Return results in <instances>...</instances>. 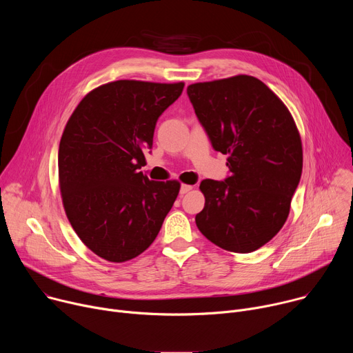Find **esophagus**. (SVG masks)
I'll list each match as a JSON object with an SVG mask.
<instances>
[{"label":"esophagus","instance_id":"1","mask_svg":"<svg viewBox=\"0 0 353 353\" xmlns=\"http://www.w3.org/2000/svg\"><path fill=\"white\" fill-rule=\"evenodd\" d=\"M192 190V185H188V184H183L181 187H180V194L181 195H184V194H187L188 191H191Z\"/></svg>","mask_w":353,"mask_h":353}]
</instances>
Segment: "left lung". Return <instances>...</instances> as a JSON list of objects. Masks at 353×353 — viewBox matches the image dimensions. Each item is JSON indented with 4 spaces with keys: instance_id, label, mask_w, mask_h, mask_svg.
I'll use <instances>...</instances> for the list:
<instances>
[{
    "instance_id": "left-lung-1",
    "label": "left lung",
    "mask_w": 353,
    "mask_h": 353,
    "mask_svg": "<svg viewBox=\"0 0 353 353\" xmlns=\"http://www.w3.org/2000/svg\"><path fill=\"white\" fill-rule=\"evenodd\" d=\"M187 94L212 148L229 155L230 172L201 181L205 207L195 223L221 248L251 253L281 230L300 181L303 150L293 117L250 75L192 83Z\"/></svg>"
}]
</instances>
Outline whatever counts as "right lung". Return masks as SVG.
Listing matches in <instances>:
<instances>
[{"label": "right lung", "mask_w": 353, "mask_h": 353, "mask_svg": "<svg viewBox=\"0 0 353 353\" xmlns=\"http://www.w3.org/2000/svg\"><path fill=\"white\" fill-rule=\"evenodd\" d=\"M184 88L116 81L89 92L70 117L59 149L67 218L82 243L112 263L135 259L154 243L179 195L176 180L139 172L157 121Z\"/></svg>", "instance_id": "add662e5"}]
</instances>
